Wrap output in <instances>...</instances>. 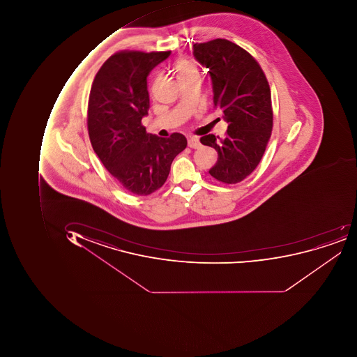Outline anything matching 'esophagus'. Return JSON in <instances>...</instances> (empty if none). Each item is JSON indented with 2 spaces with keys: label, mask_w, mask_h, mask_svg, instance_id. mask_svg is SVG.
<instances>
[{
  "label": "esophagus",
  "mask_w": 357,
  "mask_h": 357,
  "mask_svg": "<svg viewBox=\"0 0 357 357\" xmlns=\"http://www.w3.org/2000/svg\"><path fill=\"white\" fill-rule=\"evenodd\" d=\"M188 146L190 148H193V149H197V148L201 147V142H199L197 137H190L188 140Z\"/></svg>",
  "instance_id": "esophagus-1"
}]
</instances>
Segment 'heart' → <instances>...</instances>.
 <instances>
[{
  "label": "heart",
  "instance_id": "b5f03b06",
  "mask_svg": "<svg viewBox=\"0 0 357 357\" xmlns=\"http://www.w3.org/2000/svg\"><path fill=\"white\" fill-rule=\"evenodd\" d=\"M175 68L179 79L197 76V68L192 63L191 61L187 60V59H179L176 63Z\"/></svg>",
  "mask_w": 357,
  "mask_h": 357
}]
</instances>
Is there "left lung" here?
I'll list each match as a JSON object with an SVG mask.
<instances>
[{
	"mask_svg": "<svg viewBox=\"0 0 357 357\" xmlns=\"http://www.w3.org/2000/svg\"><path fill=\"white\" fill-rule=\"evenodd\" d=\"M196 60L209 70L215 108L229 126L224 138L203 136L215 148L218 161L209 174L218 181L235 184L257 168L273 131L268 82L257 61L235 43L217 38L193 45Z\"/></svg>",
	"mask_w": 357,
	"mask_h": 357,
	"instance_id": "1",
	"label": "left lung"
}]
</instances>
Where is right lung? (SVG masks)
I'll return each mask as SVG.
<instances>
[{
  "label": "right lung",
  "instance_id": "obj_1",
  "mask_svg": "<svg viewBox=\"0 0 357 357\" xmlns=\"http://www.w3.org/2000/svg\"><path fill=\"white\" fill-rule=\"evenodd\" d=\"M169 54L134 50L112 54L96 75L89 96L86 121L94 152L116 182L135 195L159 190L174 159L187 147L182 134L162 138L147 133L142 124L150 106L148 75Z\"/></svg>",
  "mask_w": 357,
  "mask_h": 357
}]
</instances>
